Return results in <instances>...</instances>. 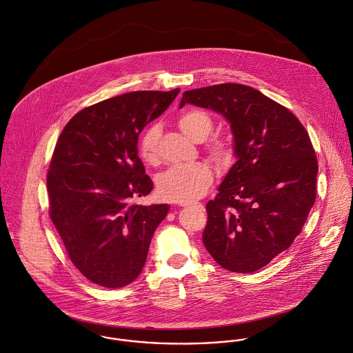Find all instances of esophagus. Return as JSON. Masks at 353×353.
Returning <instances> with one entry per match:
<instances>
[{"instance_id":"obj_1","label":"esophagus","mask_w":353,"mask_h":353,"mask_svg":"<svg viewBox=\"0 0 353 353\" xmlns=\"http://www.w3.org/2000/svg\"><path fill=\"white\" fill-rule=\"evenodd\" d=\"M186 208H193V209H200L203 210V205L202 203H190V205H185Z\"/></svg>"}]
</instances>
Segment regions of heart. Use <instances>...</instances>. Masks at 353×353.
Returning a JSON list of instances; mask_svg holds the SVG:
<instances>
[{
	"instance_id": "heart-1",
	"label": "heart",
	"mask_w": 353,
	"mask_h": 353,
	"mask_svg": "<svg viewBox=\"0 0 353 353\" xmlns=\"http://www.w3.org/2000/svg\"><path fill=\"white\" fill-rule=\"evenodd\" d=\"M181 130L193 141L201 143L206 140L213 129L210 117L200 111L192 110L182 114L178 119ZM160 139V128L151 125L147 128L139 141V153L145 163L154 164L157 160V147ZM209 151L217 161L230 159L231 150L223 141H213ZM213 174L203 163L170 167L157 176V194L167 201L193 202L202 197L212 185Z\"/></svg>"
}]
</instances>
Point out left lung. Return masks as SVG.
<instances>
[{"mask_svg": "<svg viewBox=\"0 0 353 353\" xmlns=\"http://www.w3.org/2000/svg\"><path fill=\"white\" fill-rule=\"evenodd\" d=\"M225 118L236 161L206 203L202 242L224 269L252 273L301 234L316 194L318 163L308 133L284 105L243 84L183 92Z\"/></svg>", "mask_w": 353, "mask_h": 353, "instance_id": "1", "label": "left lung"}]
</instances>
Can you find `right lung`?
I'll list each match as a JSON object with an SVG mask.
<instances>
[{
  "label": "right lung",
  "instance_id": "right-lung-1",
  "mask_svg": "<svg viewBox=\"0 0 353 353\" xmlns=\"http://www.w3.org/2000/svg\"><path fill=\"white\" fill-rule=\"evenodd\" d=\"M179 88L134 91L77 112L63 128L48 174L50 217L73 265L92 283L121 288L141 273L170 205H133L153 189L139 136Z\"/></svg>",
  "mask_w": 353,
  "mask_h": 353
}]
</instances>
